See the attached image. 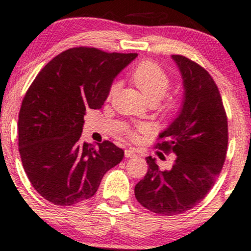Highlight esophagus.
I'll return each mask as SVG.
<instances>
[{"mask_svg": "<svg viewBox=\"0 0 251 251\" xmlns=\"http://www.w3.org/2000/svg\"><path fill=\"white\" fill-rule=\"evenodd\" d=\"M125 155L126 158H135L136 157V152L133 150V148H128V150L125 151Z\"/></svg>", "mask_w": 251, "mask_h": 251, "instance_id": "obj_1", "label": "esophagus"}]
</instances>
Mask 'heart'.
<instances>
[{
  "mask_svg": "<svg viewBox=\"0 0 251 251\" xmlns=\"http://www.w3.org/2000/svg\"><path fill=\"white\" fill-rule=\"evenodd\" d=\"M131 82L141 91L148 103L155 104L160 100L170 87V77L157 63L152 61H144L139 63L129 74ZM117 91V83H112L109 90V98L114 96ZM176 105V100L166 101L165 109L171 110ZM142 129V128H139ZM131 136H135V133L131 131Z\"/></svg>",
  "mask_w": 251,
  "mask_h": 251,
  "instance_id": "heart-1",
  "label": "heart"
}]
</instances>
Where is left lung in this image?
<instances>
[{
    "mask_svg": "<svg viewBox=\"0 0 251 251\" xmlns=\"http://www.w3.org/2000/svg\"><path fill=\"white\" fill-rule=\"evenodd\" d=\"M184 87L176 120L155 148L176 155L161 171L147 157L148 171L135 185V198L148 211L161 215L184 213L203 200L222 171L227 152V117L222 96L209 73L182 55H172Z\"/></svg>",
    "mask_w": 251,
    "mask_h": 251,
    "instance_id": "obj_1",
    "label": "left lung"
}]
</instances>
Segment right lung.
<instances>
[{
	"mask_svg": "<svg viewBox=\"0 0 251 251\" xmlns=\"http://www.w3.org/2000/svg\"><path fill=\"white\" fill-rule=\"evenodd\" d=\"M137 53L73 48L38 73L19 112V152L29 182L45 200L73 206L92 198L125 152L110 141H80L83 116L100 109L112 81Z\"/></svg>",
	"mask_w": 251,
	"mask_h": 251,
	"instance_id": "add662e5",
	"label": "right lung"
}]
</instances>
